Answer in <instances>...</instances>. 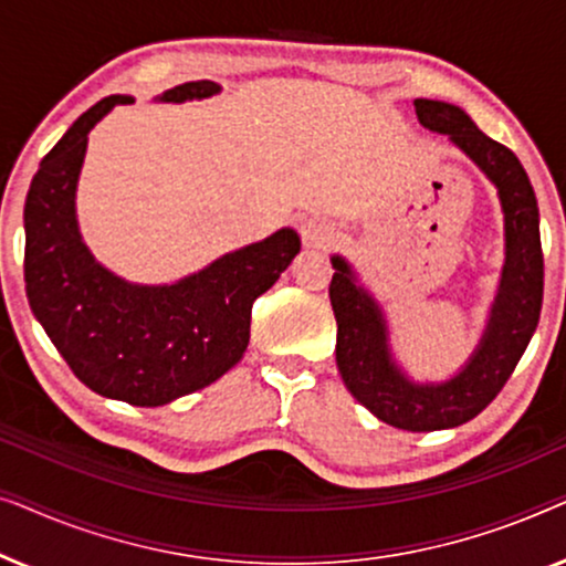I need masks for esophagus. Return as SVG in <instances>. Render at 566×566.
Here are the masks:
<instances>
[{"instance_id": "1", "label": "esophagus", "mask_w": 566, "mask_h": 566, "mask_svg": "<svg viewBox=\"0 0 566 566\" xmlns=\"http://www.w3.org/2000/svg\"><path fill=\"white\" fill-rule=\"evenodd\" d=\"M332 237H335V229H332L329 223L316 219L301 223V239H304V244L308 247H322L324 242H329Z\"/></svg>"}]
</instances>
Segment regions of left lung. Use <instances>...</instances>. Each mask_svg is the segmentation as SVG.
Listing matches in <instances>:
<instances>
[{
	"label": "left lung",
	"mask_w": 566,
	"mask_h": 566,
	"mask_svg": "<svg viewBox=\"0 0 566 566\" xmlns=\"http://www.w3.org/2000/svg\"><path fill=\"white\" fill-rule=\"evenodd\" d=\"M417 120L451 136L463 154L497 185L505 211L507 258L486 332L467 368L438 386L412 384L394 366L381 308L343 258H332L329 301L337 319V368L347 391L391 428L430 432L474 420L502 391L536 332L544 301V252L536 192L513 151L482 134L461 107L440 99H415Z\"/></svg>",
	"instance_id": "8db88e82"
}]
</instances>
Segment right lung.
<instances>
[{"label":"right lung","mask_w":566,"mask_h":566,"mask_svg":"<svg viewBox=\"0 0 566 566\" xmlns=\"http://www.w3.org/2000/svg\"><path fill=\"white\" fill-rule=\"evenodd\" d=\"M200 80L167 90L161 103L211 97ZM126 95H111L74 120L45 154L25 200V293L35 319L84 386L134 407H161L213 384L250 343L254 298L301 250L293 229L182 277L134 285L95 262L74 216V192L92 126Z\"/></svg>","instance_id":"right-lung-1"}]
</instances>
